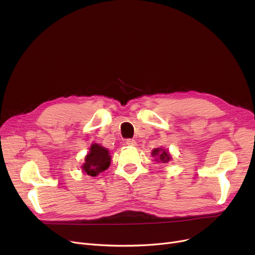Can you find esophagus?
I'll return each mask as SVG.
<instances>
[{"mask_svg": "<svg viewBox=\"0 0 255 255\" xmlns=\"http://www.w3.org/2000/svg\"><path fill=\"white\" fill-rule=\"evenodd\" d=\"M126 145L130 147H135L136 146V141L134 139H127L126 140Z\"/></svg>", "mask_w": 255, "mask_h": 255, "instance_id": "34e87169", "label": "esophagus"}]
</instances>
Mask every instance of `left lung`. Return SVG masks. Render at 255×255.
Returning <instances> with one entry per match:
<instances>
[{"instance_id":"obj_1","label":"left lung","mask_w":255,"mask_h":255,"mask_svg":"<svg viewBox=\"0 0 255 255\" xmlns=\"http://www.w3.org/2000/svg\"><path fill=\"white\" fill-rule=\"evenodd\" d=\"M151 155L155 158V161L159 163H168L172 159V155L170 154L169 150H165L161 147L153 149Z\"/></svg>"}]
</instances>
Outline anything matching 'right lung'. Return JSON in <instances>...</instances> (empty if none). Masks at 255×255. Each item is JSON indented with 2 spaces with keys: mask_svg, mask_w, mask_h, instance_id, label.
I'll list each match as a JSON object with an SVG mask.
<instances>
[{
  "mask_svg": "<svg viewBox=\"0 0 255 255\" xmlns=\"http://www.w3.org/2000/svg\"><path fill=\"white\" fill-rule=\"evenodd\" d=\"M110 161L112 156L108 149L94 142L91 145L90 152L86 154L81 169L83 174L96 177L109 168Z\"/></svg>",
  "mask_w": 255,
  "mask_h": 255,
  "instance_id": "obj_1",
  "label": "right lung"
}]
</instances>
